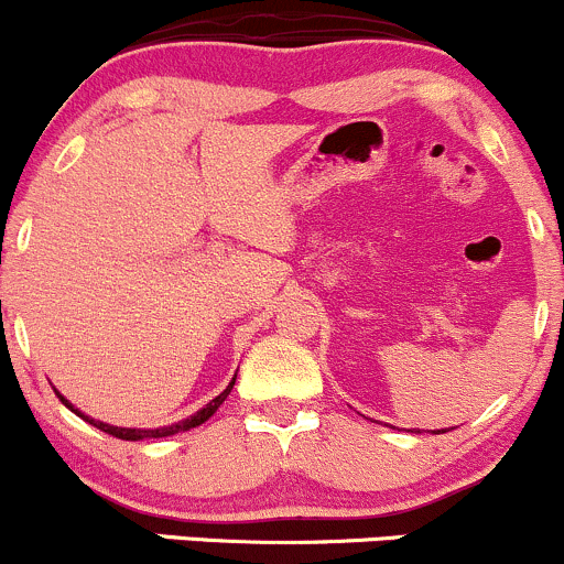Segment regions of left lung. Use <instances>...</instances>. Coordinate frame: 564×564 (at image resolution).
<instances>
[{
  "mask_svg": "<svg viewBox=\"0 0 564 564\" xmlns=\"http://www.w3.org/2000/svg\"><path fill=\"white\" fill-rule=\"evenodd\" d=\"M416 433H420V430H416ZM433 433H435V430H433ZM438 433H446V430H438Z\"/></svg>",
  "mask_w": 564,
  "mask_h": 564,
  "instance_id": "1",
  "label": "left lung"
}]
</instances>
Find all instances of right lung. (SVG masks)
<instances>
[{
  "mask_svg": "<svg viewBox=\"0 0 564 564\" xmlns=\"http://www.w3.org/2000/svg\"><path fill=\"white\" fill-rule=\"evenodd\" d=\"M234 381H236V377L231 379V384L226 387V390L220 392V395L217 398H212V401L204 405V409H198L196 414H191L187 416V420H180V422H174V425H163V427H153V430H142V427H118V425H107V422H99V420H94V416H88V414H83L80 409H75V405H72L69 401H66V398L62 395V392L56 390V395L62 398V403L66 405V409L69 411H75L77 416H80V420H86L88 425H94V427H99L101 433H110V435H115V438H120V441H144V438H166V435H174V433H185V430H191V427H198V425H204V422L209 420L212 414H215L217 409H220L223 405V401H226L228 395H231V390H234Z\"/></svg>",
  "mask_w": 564,
  "mask_h": 564,
  "instance_id": "right-lung-1",
  "label": "right lung"
}]
</instances>
